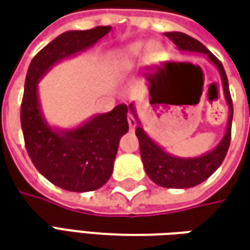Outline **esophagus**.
<instances>
[{"mask_svg":"<svg viewBox=\"0 0 250 250\" xmlns=\"http://www.w3.org/2000/svg\"><path fill=\"white\" fill-rule=\"evenodd\" d=\"M128 125H129L130 129H135L136 128V120L132 114H128Z\"/></svg>","mask_w":250,"mask_h":250,"instance_id":"1","label":"esophagus"}]
</instances>
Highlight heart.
<instances>
[{
    "instance_id": "heart-1",
    "label": "heart",
    "mask_w": 250,
    "mask_h": 250,
    "mask_svg": "<svg viewBox=\"0 0 250 250\" xmlns=\"http://www.w3.org/2000/svg\"><path fill=\"white\" fill-rule=\"evenodd\" d=\"M147 44L145 43H133L125 47L124 50H121L117 55V68L121 71H126L133 66V63L139 60L143 54L147 51Z\"/></svg>"
}]
</instances>
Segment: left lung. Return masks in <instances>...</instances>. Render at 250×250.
Segmentation results:
<instances>
[{"label":"left lung","instance_id":"obj_1","mask_svg":"<svg viewBox=\"0 0 250 250\" xmlns=\"http://www.w3.org/2000/svg\"><path fill=\"white\" fill-rule=\"evenodd\" d=\"M172 43L177 45L181 51H190V53H203L206 54L207 58L214 63L217 69L220 71L223 87H224V96L229 105V120L228 126L223 140L216 149L205 156H200L196 159H179L174 157L166 153L160 146H157L153 140L146 135V132L142 129V126L136 128V136L139 139L140 157L143 161V166L146 169V174L149 178L160 187L164 188H192L202 184L206 181L217 168L221 166V163L226 159L227 151L231 143V125H232V100H231V93L228 87V79L227 73L224 71L223 63L216 55L210 53L206 47L196 39L190 37L181 32H168L164 33ZM129 108L135 114L133 105L130 104Z\"/></svg>","mask_w":250,"mask_h":250}]
</instances>
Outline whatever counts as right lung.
<instances>
[{"label":"right lung","mask_w":250,"mask_h":250,"mask_svg":"<svg viewBox=\"0 0 250 250\" xmlns=\"http://www.w3.org/2000/svg\"><path fill=\"white\" fill-rule=\"evenodd\" d=\"M110 30V26H97L60 34L34 55L27 69L21 105L24 146L37 171L65 190H96L110 179L121 136L129 129V107L120 104L81 128L55 132L42 117L37 83L57 61L83 51Z\"/></svg>","instance_id":"right-lung-1"}]
</instances>
